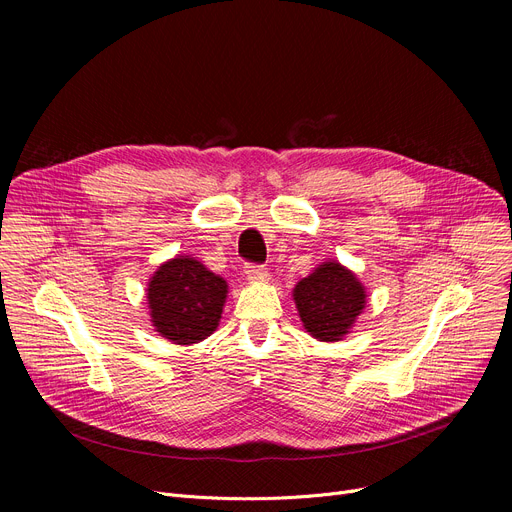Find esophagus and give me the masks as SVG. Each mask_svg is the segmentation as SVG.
<instances>
[{
    "mask_svg": "<svg viewBox=\"0 0 512 512\" xmlns=\"http://www.w3.org/2000/svg\"><path fill=\"white\" fill-rule=\"evenodd\" d=\"M245 276L249 282H263L267 280V272L263 265H247L245 267Z\"/></svg>",
    "mask_w": 512,
    "mask_h": 512,
    "instance_id": "obj_1",
    "label": "esophagus"
}]
</instances>
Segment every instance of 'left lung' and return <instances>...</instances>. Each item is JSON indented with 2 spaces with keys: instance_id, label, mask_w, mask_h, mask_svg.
Masks as SVG:
<instances>
[{
  "instance_id": "left-lung-1",
  "label": "left lung",
  "mask_w": 512,
  "mask_h": 512,
  "mask_svg": "<svg viewBox=\"0 0 512 512\" xmlns=\"http://www.w3.org/2000/svg\"><path fill=\"white\" fill-rule=\"evenodd\" d=\"M303 328L319 342L351 334L367 305V290L355 272L338 261H324L292 290Z\"/></svg>"
}]
</instances>
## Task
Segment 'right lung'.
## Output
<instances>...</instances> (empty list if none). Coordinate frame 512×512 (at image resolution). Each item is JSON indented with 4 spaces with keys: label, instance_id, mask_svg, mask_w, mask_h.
Wrapping results in <instances>:
<instances>
[{
    "label": "right lung",
    "instance_id": "right-lung-1",
    "mask_svg": "<svg viewBox=\"0 0 512 512\" xmlns=\"http://www.w3.org/2000/svg\"><path fill=\"white\" fill-rule=\"evenodd\" d=\"M145 292L155 332L172 344L191 346L218 330L228 282L199 259L176 255L157 267Z\"/></svg>",
    "mask_w": 512,
    "mask_h": 512
}]
</instances>
